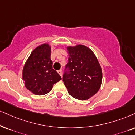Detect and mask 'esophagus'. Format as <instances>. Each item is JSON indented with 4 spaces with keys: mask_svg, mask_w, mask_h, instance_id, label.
Listing matches in <instances>:
<instances>
[{
    "mask_svg": "<svg viewBox=\"0 0 135 135\" xmlns=\"http://www.w3.org/2000/svg\"><path fill=\"white\" fill-rule=\"evenodd\" d=\"M58 73H59V74L61 76V77L62 78V70H58Z\"/></svg>",
    "mask_w": 135,
    "mask_h": 135,
    "instance_id": "34e87169",
    "label": "esophagus"
}]
</instances>
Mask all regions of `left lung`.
<instances>
[{
	"instance_id": "left-lung-1",
	"label": "left lung",
	"mask_w": 135,
	"mask_h": 135,
	"mask_svg": "<svg viewBox=\"0 0 135 135\" xmlns=\"http://www.w3.org/2000/svg\"><path fill=\"white\" fill-rule=\"evenodd\" d=\"M69 62L63 81L73 98L86 100L95 95L101 87L102 70L97 58L90 48L78 44L66 47Z\"/></svg>"
}]
</instances>
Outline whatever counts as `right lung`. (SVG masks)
Wrapping results in <instances>:
<instances>
[{
	"label": "right lung",
	"mask_w": 135,
	"mask_h": 135,
	"mask_svg": "<svg viewBox=\"0 0 135 135\" xmlns=\"http://www.w3.org/2000/svg\"><path fill=\"white\" fill-rule=\"evenodd\" d=\"M51 46L44 43L32 50L23 66L22 78L27 90L36 95L49 93L62 78L53 69Z\"/></svg>",
	"instance_id": "1"
}]
</instances>
